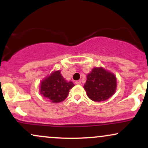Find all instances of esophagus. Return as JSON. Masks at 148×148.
<instances>
[{"label": "esophagus", "instance_id": "1", "mask_svg": "<svg viewBox=\"0 0 148 148\" xmlns=\"http://www.w3.org/2000/svg\"><path fill=\"white\" fill-rule=\"evenodd\" d=\"M76 84L77 85H81V81L80 80H78V81H76Z\"/></svg>", "mask_w": 148, "mask_h": 148}]
</instances>
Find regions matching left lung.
<instances>
[{
	"label": "left lung",
	"instance_id": "obj_1",
	"mask_svg": "<svg viewBox=\"0 0 148 148\" xmlns=\"http://www.w3.org/2000/svg\"><path fill=\"white\" fill-rule=\"evenodd\" d=\"M116 77L103 67H95L87 75L84 89L94 101H102L110 98L116 90Z\"/></svg>",
	"mask_w": 148,
	"mask_h": 148
}]
</instances>
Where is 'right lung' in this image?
<instances>
[{
	"label": "right lung",
	"mask_w": 148,
	"mask_h": 148,
	"mask_svg": "<svg viewBox=\"0 0 148 148\" xmlns=\"http://www.w3.org/2000/svg\"><path fill=\"white\" fill-rule=\"evenodd\" d=\"M74 86L72 81L67 82L61 75L60 71H56L45 78L40 84V94L53 103H59L67 98L69 90Z\"/></svg>",
	"instance_id": "obj_1"
}]
</instances>
